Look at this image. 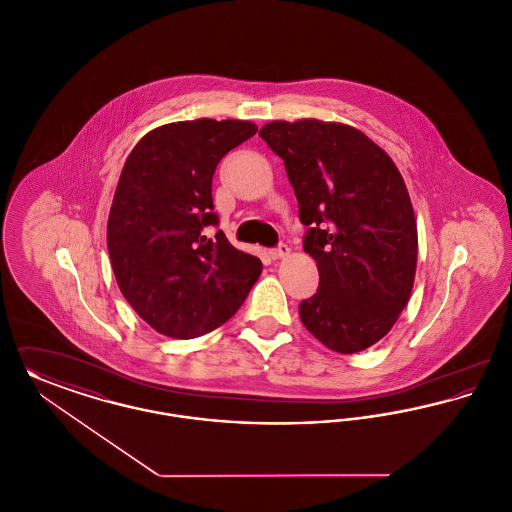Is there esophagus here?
<instances>
[{"instance_id":"obj_1","label":"esophagus","mask_w":512,"mask_h":512,"mask_svg":"<svg viewBox=\"0 0 512 512\" xmlns=\"http://www.w3.org/2000/svg\"><path fill=\"white\" fill-rule=\"evenodd\" d=\"M290 251H292V249H290L288 245L280 244L270 251V255H272V259H286V257L290 255Z\"/></svg>"}]
</instances>
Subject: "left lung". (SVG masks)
Instances as JSON below:
<instances>
[{"instance_id":"1","label":"left lung","mask_w":512,"mask_h":512,"mask_svg":"<svg viewBox=\"0 0 512 512\" xmlns=\"http://www.w3.org/2000/svg\"><path fill=\"white\" fill-rule=\"evenodd\" d=\"M259 136L284 161L309 226L303 249L317 261L301 322L332 351H363L390 332L413 290L418 236L403 176L349 124L272 121Z\"/></svg>"}]
</instances>
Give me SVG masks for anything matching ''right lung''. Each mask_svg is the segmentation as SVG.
<instances>
[{"instance_id":"1","label":"right lung","mask_w":512,"mask_h":512,"mask_svg":"<svg viewBox=\"0 0 512 512\" xmlns=\"http://www.w3.org/2000/svg\"><path fill=\"white\" fill-rule=\"evenodd\" d=\"M257 132L249 121L163 124L130 151L107 220L124 299L163 336L192 340L242 307L263 265L230 244L213 213L220 159Z\"/></svg>"}]
</instances>
